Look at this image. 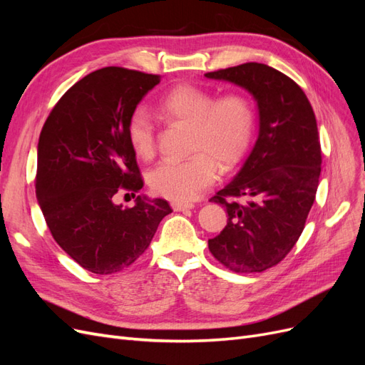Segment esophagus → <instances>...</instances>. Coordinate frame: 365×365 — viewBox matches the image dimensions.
Segmentation results:
<instances>
[{"label": "esophagus", "mask_w": 365, "mask_h": 365, "mask_svg": "<svg viewBox=\"0 0 365 365\" xmlns=\"http://www.w3.org/2000/svg\"><path fill=\"white\" fill-rule=\"evenodd\" d=\"M170 205L175 212H185V210H192L195 207V204L192 202H180V201H172Z\"/></svg>", "instance_id": "34e87169"}]
</instances>
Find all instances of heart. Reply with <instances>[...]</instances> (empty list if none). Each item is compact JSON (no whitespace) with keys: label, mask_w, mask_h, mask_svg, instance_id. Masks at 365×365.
I'll use <instances>...</instances> for the list:
<instances>
[{"label":"heart","mask_w":365,"mask_h":365,"mask_svg":"<svg viewBox=\"0 0 365 365\" xmlns=\"http://www.w3.org/2000/svg\"><path fill=\"white\" fill-rule=\"evenodd\" d=\"M160 115L189 125L184 160H164L148 173L153 193L173 201H189L217 180V164L228 169L237 164L251 143L254 114L248 98L240 93L215 97L204 88L178 85L158 103ZM128 141L140 158H150L157 149V129L145 109L130 113Z\"/></svg>","instance_id":"obj_1"}]
</instances>
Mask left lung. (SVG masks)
<instances>
[{
  "instance_id": "obj_1",
  "label": "left lung",
  "mask_w": 365,
  "mask_h": 365,
  "mask_svg": "<svg viewBox=\"0 0 365 365\" xmlns=\"http://www.w3.org/2000/svg\"><path fill=\"white\" fill-rule=\"evenodd\" d=\"M205 76L245 88L259 108L256 145L235 180L210 200L227 208L228 220L208 250L231 271L262 272L294 248L315 201L322 146L314 109L291 77L264 63Z\"/></svg>"
}]
</instances>
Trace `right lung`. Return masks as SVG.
<instances>
[{"label":"right lung","mask_w":365,"mask_h":365,"mask_svg":"<svg viewBox=\"0 0 365 365\" xmlns=\"http://www.w3.org/2000/svg\"><path fill=\"white\" fill-rule=\"evenodd\" d=\"M158 74L121 67L93 71L54 105L38 143L36 197L53 239L86 271L114 274L145 252L164 216L165 200L115 195L143 187L126 125Z\"/></svg>","instance_id":"1"}]
</instances>
